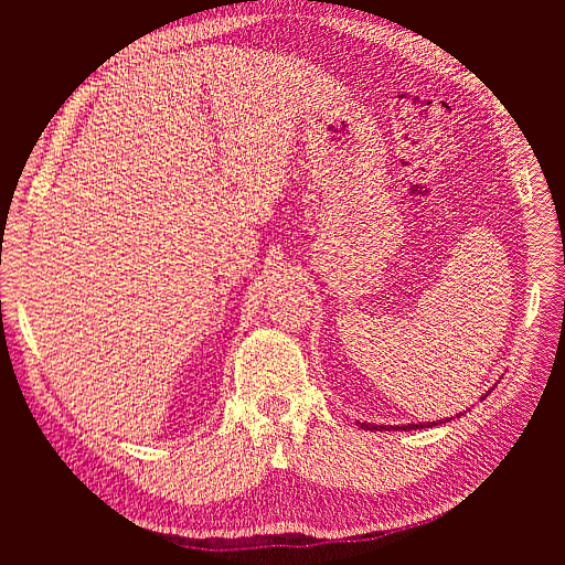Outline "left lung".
I'll return each instance as SVG.
<instances>
[{"label": "left lung", "mask_w": 565, "mask_h": 565, "mask_svg": "<svg viewBox=\"0 0 565 565\" xmlns=\"http://www.w3.org/2000/svg\"><path fill=\"white\" fill-rule=\"evenodd\" d=\"M488 396V393H486ZM483 396V398H486ZM457 417H461V413L457 415ZM446 422H450V419H438V422H426V424H407V426H398V429H403V431H413V429H426V426H434V424H446ZM361 424V422H358ZM361 429H367V431H386L382 424H361ZM391 429H396V426H391Z\"/></svg>", "instance_id": "1"}]
</instances>
